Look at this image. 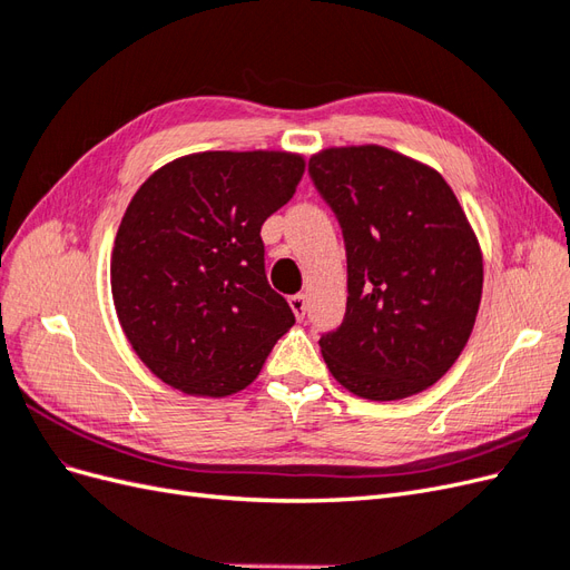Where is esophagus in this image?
<instances>
[{
    "label": "esophagus",
    "instance_id": "obj_1",
    "mask_svg": "<svg viewBox=\"0 0 570 570\" xmlns=\"http://www.w3.org/2000/svg\"><path fill=\"white\" fill-rule=\"evenodd\" d=\"M289 306H292V312H295V316L302 321L304 316H306V295H292L289 297Z\"/></svg>",
    "mask_w": 570,
    "mask_h": 570
}]
</instances>
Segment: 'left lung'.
<instances>
[{
  "label": "left lung",
  "instance_id": "8db88e82",
  "mask_svg": "<svg viewBox=\"0 0 570 570\" xmlns=\"http://www.w3.org/2000/svg\"><path fill=\"white\" fill-rule=\"evenodd\" d=\"M347 249V312L318 344L335 381L373 402L435 385L471 337L482 254L456 195L392 149L333 147L308 159Z\"/></svg>",
  "mask_w": 570,
  "mask_h": 570
}]
</instances>
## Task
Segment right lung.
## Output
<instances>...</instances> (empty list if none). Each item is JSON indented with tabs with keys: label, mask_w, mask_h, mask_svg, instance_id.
<instances>
[{
	"label": "right lung",
	"mask_w": 570,
	"mask_h": 570,
	"mask_svg": "<svg viewBox=\"0 0 570 570\" xmlns=\"http://www.w3.org/2000/svg\"><path fill=\"white\" fill-rule=\"evenodd\" d=\"M304 176L287 151H202L151 174L111 254L120 327L142 364L197 396L245 390L292 325L268 285L264 220Z\"/></svg>",
	"instance_id": "1"
}]
</instances>
